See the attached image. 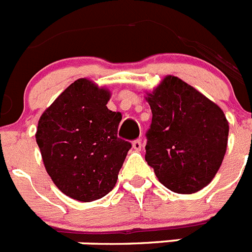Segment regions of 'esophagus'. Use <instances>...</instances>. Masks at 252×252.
Wrapping results in <instances>:
<instances>
[{
	"label": "esophagus",
	"instance_id": "obj_1",
	"mask_svg": "<svg viewBox=\"0 0 252 252\" xmlns=\"http://www.w3.org/2000/svg\"><path fill=\"white\" fill-rule=\"evenodd\" d=\"M132 148L135 149L136 151H140L141 150L142 148V141L140 139H136V140H133L132 141Z\"/></svg>",
	"mask_w": 252,
	"mask_h": 252
}]
</instances>
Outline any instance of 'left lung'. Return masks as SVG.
I'll return each instance as SVG.
<instances>
[{"instance_id":"8db88e82","label":"left lung","mask_w":252,"mask_h":252,"mask_svg":"<svg viewBox=\"0 0 252 252\" xmlns=\"http://www.w3.org/2000/svg\"><path fill=\"white\" fill-rule=\"evenodd\" d=\"M146 99L153 120L145 160L173 192L201 190L215 178L226 154L228 122L223 111L171 75Z\"/></svg>"}]
</instances>
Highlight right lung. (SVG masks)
I'll list each match as a JSON object with an SVG mask.
<instances>
[{
  "instance_id": "add662e5",
  "label": "right lung",
  "mask_w": 252,
  "mask_h": 252,
  "mask_svg": "<svg viewBox=\"0 0 252 252\" xmlns=\"http://www.w3.org/2000/svg\"><path fill=\"white\" fill-rule=\"evenodd\" d=\"M110 92L78 79L41 115L36 142L48 174L73 199H99L116 186L131 142L117 136L122 115L107 108Z\"/></svg>"
}]
</instances>
